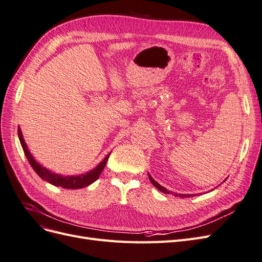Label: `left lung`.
Wrapping results in <instances>:
<instances>
[{
  "mask_svg": "<svg viewBox=\"0 0 262 262\" xmlns=\"http://www.w3.org/2000/svg\"><path fill=\"white\" fill-rule=\"evenodd\" d=\"M148 178H149L150 182H152V184H153L158 190H160V191H162V192H164V193H172V192L169 191V190L164 188L163 186H161L160 184H158V182H156L152 177H150V175H148ZM172 194L175 195V196H179V198H190V196L193 195V194H180V193H172Z\"/></svg>",
  "mask_w": 262,
  "mask_h": 262,
  "instance_id": "obj_1",
  "label": "left lung"
}]
</instances>
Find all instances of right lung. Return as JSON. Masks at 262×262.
Returning <instances> with one entry per match:
<instances>
[{"mask_svg": "<svg viewBox=\"0 0 262 262\" xmlns=\"http://www.w3.org/2000/svg\"><path fill=\"white\" fill-rule=\"evenodd\" d=\"M18 138H19V141H20L21 147L24 149V153H25L29 164L31 165V167H33L34 170L37 172V175L40 178H42L43 180L50 182L51 185L62 187L64 189H80V188H84V187H87V186H90L91 184H93L95 180L98 179L101 171L104 170V167H105V165H106L108 158H109V155H110V153H109L105 157V160L98 164L96 168H94L93 170L89 171L87 173H84V175L61 176V175H58V173L51 172L50 170L42 167L40 164H38L34 160L33 155L30 154V152L27 148L25 141H24L23 134H21V131H20L19 128H18Z\"/></svg>", "mask_w": 262, "mask_h": 262, "instance_id": "add662e5", "label": "right lung"}]
</instances>
